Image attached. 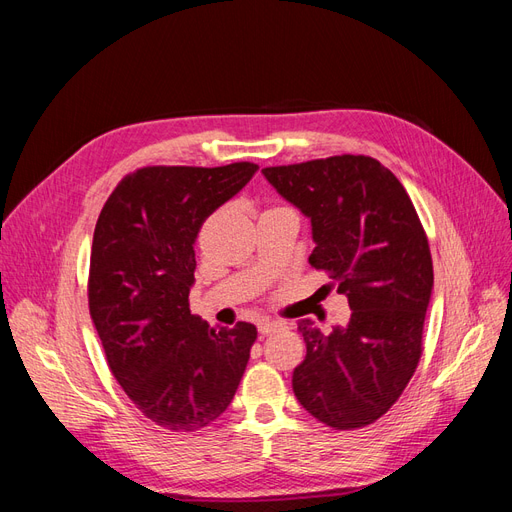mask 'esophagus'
<instances>
[{"label":"esophagus","instance_id":"34e87169","mask_svg":"<svg viewBox=\"0 0 512 512\" xmlns=\"http://www.w3.org/2000/svg\"><path fill=\"white\" fill-rule=\"evenodd\" d=\"M282 327V322H277V320H269V318H262L260 322H258V331L262 333V335H269V333H275L277 329Z\"/></svg>","mask_w":512,"mask_h":512}]
</instances>
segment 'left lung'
Masks as SVG:
<instances>
[{
	"instance_id": "8db88e82",
	"label": "left lung",
	"mask_w": 512,
	"mask_h": 512,
	"mask_svg": "<svg viewBox=\"0 0 512 512\" xmlns=\"http://www.w3.org/2000/svg\"><path fill=\"white\" fill-rule=\"evenodd\" d=\"M262 175L312 222L309 265L329 273L352 309L329 335L299 322L307 354L292 371L294 395L324 425L365 427L404 393L423 352L433 265L421 220L399 179L367 156Z\"/></svg>"
}]
</instances>
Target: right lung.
Listing matches in <instances>:
<instances>
[{"mask_svg":"<svg viewBox=\"0 0 512 512\" xmlns=\"http://www.w3.org/2000/svg\"><path fill=\"white\" fill-rule=\"evenodd\" d=\"M147 166L121 179L96 224L89 312L108 367L151 423L170 431L211 425L237 393L256 327L213 329L190 312L194 243L209 215L256 175Z\"/></svg>","mask_w":512,"mask_h":512,"instance_id":"right-lung-1","label":"right lung"}]
</instances>
